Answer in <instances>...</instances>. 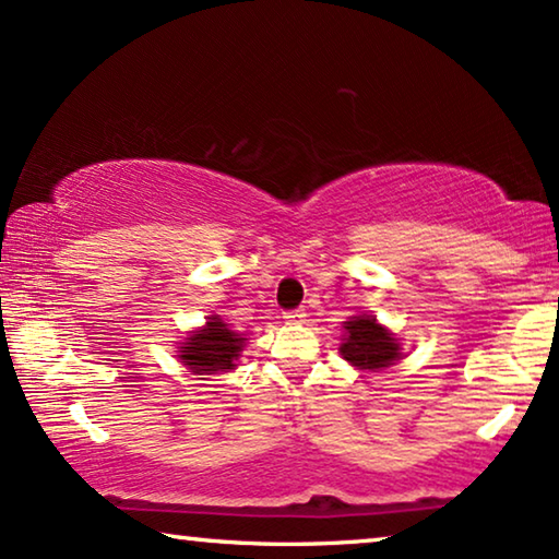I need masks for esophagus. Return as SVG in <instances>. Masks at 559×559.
<instances>
[{
    "mask_svg": "<svg viewBox=\"0 0 559 559\" xmlns=\"http://www.w3.org/2000/svg\"><path fill=\"white\" fill-rule=\"evenodd\" d=\"M282 318H285L287 323H302V320H305V310H302V308L285 310V312H282Z\"/></svg>",
    "mask_w": 559,
    "mask_h": 559,
    "instance_id": "1",
    "label": "esophagus"
}]
</instances>
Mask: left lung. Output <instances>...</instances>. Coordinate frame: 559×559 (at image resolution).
I'll return each instance as SVG.
<instances>
[{"label": "left lung", "mask_w": 559, "mask_h": 559, "mask_svg": "<svg viewBox=\"0 0 559 559\" xmlns=\"http://www.w3.org/2000/svg\"><path fill=\"white\" fill-rule=\"evenodd\" d=\"M343 328L346 338L341 343V356L358 369H384L400 358V343L371 316H358Z\"/></svg>", "instance_id": "1"}]
</instances>
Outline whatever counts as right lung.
Wrapping results in <instances>:
<instances>
[{"label":"right lung","instance_id":"right-lung-1","mask_svg":"<svg viewBox=\"0 0 559 559\" xmlns=\"http://www.w3.org/2000/svg\"><path fill=\"white\" fill-rule=\"evenodd\" d=\"M243 341L218 316L205 323L203 331H198L193 338H188L186 346L180 350L182 364L195 373H216L234 369V361L239 358V350Z\"/></svg>","mask_w":559,"mask_h":559}]
</instances>
